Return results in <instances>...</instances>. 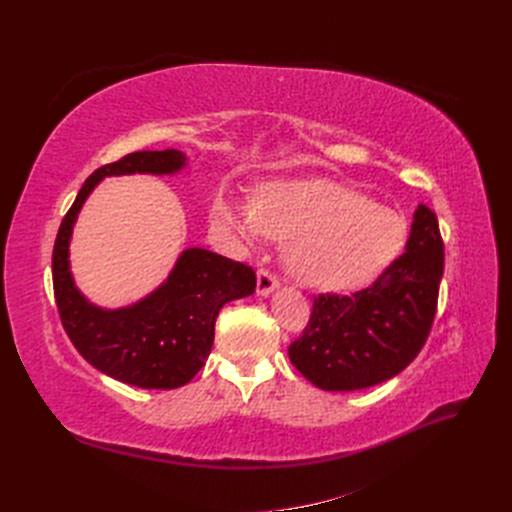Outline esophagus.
Here are the masks:
<instances>
[{
	"label": "esophagus",
	"mask_w": 512,
	"mask_h": 512,
	"mask_svg": "<svg viewBox=\"0 0 512 512\" xmlns=\"http://www.w3.org/2000/svg\"><path fill=\"white\" fill-rule=\"evenodd\" d=\"M277 286H280V280H277V275H273L269 269H260L258 271V282H256V292L262 294V297H267L269 292H273Z\"/></svg>",
	"instance_id": "34e87169"
}]
</instances>
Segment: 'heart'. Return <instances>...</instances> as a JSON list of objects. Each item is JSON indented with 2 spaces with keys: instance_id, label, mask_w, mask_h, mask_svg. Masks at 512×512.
Masks as SVG:
<instances>
[{
  "instance_id": "b5f03b06",
  "label": "heart",
  "mask_w": 512,
  "mask_h": 512,
  "mask_svg": "<svg viewBox=\"0 0 512 512\" xmlns=\"http://www.w3.org/2000/svg\"><path fill=\"white\" fill-rule=\"evenodd\" d=\"M211 218L243 241H290L288 271L322 290H354L378 280L408 239L399 213L329 179L267 183L254 205L222 192Z\"/></svg>"
}]
</instances>
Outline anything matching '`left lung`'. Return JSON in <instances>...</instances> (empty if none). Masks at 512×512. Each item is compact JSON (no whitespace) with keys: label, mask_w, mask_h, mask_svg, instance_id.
Returning <instances> with one entry per match:
<instances>
[{"label":"left lung","mask_w":512,"mask_h":512,"mask_svg":"<svg viewBox=\"0 0 512 512\" xmlns=\"http://www.w3.org/2000/svg\"><path fill=\"white\" fill-rule=\"evenodd\" d=\"M444 243L438 218L418 205L406 252L354 294H318L290 363L322 391H356L406 369L425 346L438 309Z\"/></svg>","instance_id":"1"}]
</instances>
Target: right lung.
<instances>
[{
    "instance_id": "1",
    "label": "right lung",
    "mask_w": 512,
    "mask_h": 512,
    "mask_svg": "<svg viewBox=\"0 0 512 512\" xmlns=\"http://www.w3.org/2000/svg\"><path fill=\"white\" fill-rule=\"evenodd\" d=\"M185 164L177 149L134 151L91 173L61 220L53 247V290L57 312L74 348L102 374L141 389H177L205 365L220 309L256 290L252 267L192 247L168 280L141 303L100 309L76 290L68 243L85 198L106 175L175 173Z\"/></svg>"
}]
</instances>
